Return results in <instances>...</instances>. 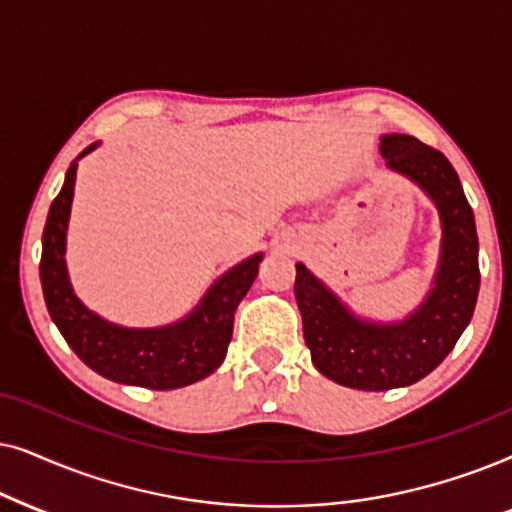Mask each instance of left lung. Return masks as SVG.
Listing matches in <instances>:
<instances>
[{"label":"left lung","instance_id":"8db88e82","mask_svg":"<svg viewBox=\"0 0 512 512\" xmlns=\"http://www.w3.org/2000/svg\"><path fill=\"white\" fill-rule=\"evenodd\" d=\"M386 168L414 182L440 215V257L424 302L403 320L358 316L342 297L297 264L295 297L304 342L320 374L358 391H388L431 374L473 318L480 290L478 231L459 175L438 149L412 135L381 138Z\"/></svg>","mask_w":512,"mask_h":512}]
</instances>
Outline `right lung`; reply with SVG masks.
<instances>
[{
	"instance_id": "right-lung-1",
	"label": "right lung",
	"mask_w": 512,
	"mask_h": 512,
	"mask_svg": "<svg viewBox=\"0 0 512 512\" xmlns=\"http://www.w3.org/2000/svg\"><path fill=\"white\" fill-rule=\"evenodd\" d=\"M98 145L100 142H93L70 163L63 189L53 199L46 217L39 278L51 320L70 349L93 372L117 384L170 391L206 379L227 356L236 306L248 295L264 255L257 252L224 271L201 302L185 318L170 325L124 327L98 316L74 295L65 262L77 166L79 159Z\"/></svg>"
}]
</instances>
